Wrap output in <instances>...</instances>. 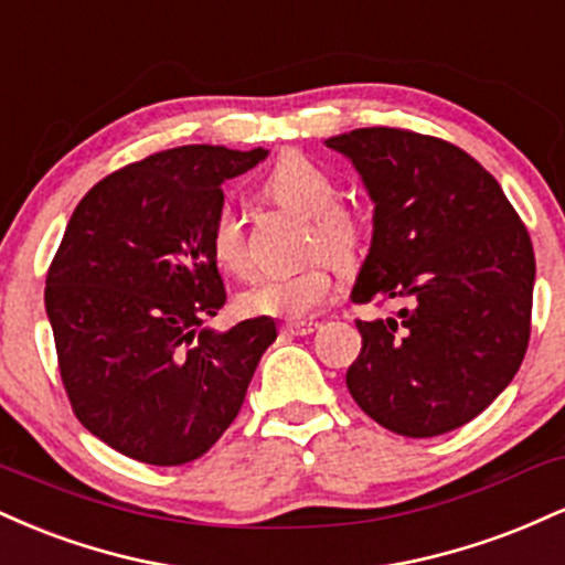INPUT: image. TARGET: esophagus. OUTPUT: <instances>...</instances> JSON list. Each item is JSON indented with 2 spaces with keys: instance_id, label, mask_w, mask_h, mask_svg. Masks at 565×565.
I'll use <instances>...</instances> for the list:
<instances>
[{
  "instance_id": "1",
  "label": "esophagus",
  "mask_w": 565,
  "mask_h": 565,
  "mask_svg": "<svg viewBox=\"0 0 565 565\" xmlns=\"http://www.w3.org/2000/svg\"><path fill=\"white\" fill-rule=\"evenodd\" d=\"M316 329H319V323H313V321H289V323H284V334H291V337L313 334Z\"/></svg>"
}]
</instances>
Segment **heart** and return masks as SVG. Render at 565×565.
Here are the masks:
<instances>
[{
    "label": "heart",
    "instance_id": "b5f03b06",
    "mask_svg": "<svg viewBox=\"0 0 565 565\" xmlns=\"http://www.w3.org/2000/svg\"><path fill=\"white\" fill-rule=\"evenodd\" d=\"M265 193L278 204L289 206L297 215L310 217L313 246L337 257L350 260L359 246L361 228L345 206H337L334 178L302 153H284L274 170L265 178ZM212 257L225 274L242 276L249 268L244 231L231 204L217 210L210 228ZM334 291V270L329 260L316 257L302 268L289 274H270L252 278L238 291L236 305L244 316H274V319L302 321L313 316Z\"/></svg>",
    "mask_w": 565,
    "mask_h": 565
}]
</instances>
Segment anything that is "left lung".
<instances>
[{"instance_id":"obj_1","label":"left lung","mask_w":565,"mask_h":565,"mask_svg":"<svg viewBox=\"0 0 565 565\" xmlns=\"http://www.w3.org/2000/svg\"><path fill=\"white\" fill-rule=\"evenodd\" d=\"M327 148L374 201L353 302L404 300L355 321L348 391L374 423L433 438L470 423L515 377L531 334L534 249L504 191L470 153L430 135L364 127Z\"/></svg>"}]
</instances>
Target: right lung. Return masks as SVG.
I'll return each instance as SVG.
<instances>
[{
	"mask_svg": "<svg viewBox=\"0 0 565 565\" xmlns=\"http://www.w3.org/2000/svg\"><path fill=\"white\" fill-rule=\"evenodd\" d=\"M265 157L170 148L103 178L68 220L44 289L57 366L79 423L125 457L172 468L210 451L276 340L268 316L201 329L225 305L210 249L223 183Z\"/></svg>",
	"mask_w": 565,
	"mask_h": 565,
	"instance_id": "obj_1",
	"label": "right lung"
}]
</instances>
